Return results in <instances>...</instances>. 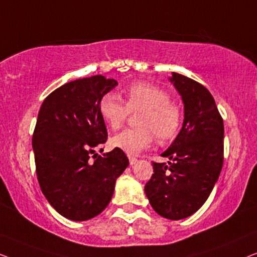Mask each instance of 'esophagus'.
<instances>
[{"label": "esophagus", "mask_w": 257, "mask_h": 257, "mask_svg": "<svg viewBox=\"0 0 257 257\" xmlns=\"http://www.w3.org/2000/svg\"><path fill=\"white\" fill-rule=\"evenodd\" d=\"M129 163L130 165H135L137 163V158L134 156H129Z\"/></svg>", "instance_id": "34e87169"}]
</instances>
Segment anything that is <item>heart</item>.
<instances>
[{
	"instance_id": "obj_1",
	"label": "heart",
	"mask_w": 257,
	"mask_h": 257,
	"mask_svg": "<svg viewBox=\"0 0 257 257\" xmlns=\"http://www.w3.org/2000/svg\"><path fill=\"white\" fill-rule=\"evenodd\" d=\"M123 95L125 103L115 93H106L97 104L102 121L113 130L121 127L129 111L143 109L137 122L140 128L116 134L110 140L111 147L135 155L148 149L156 136L161 143L176 139L182 128L183 113L168 92L150 82H135L123 89Z\"/></svg>"
}]
</instances>
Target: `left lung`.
I'll return each instance as SVG.
<instances>
[{
  "label": "left lung",
  "mask_w": 257,
  "mask_h": 257,
  "mask_svg": "<svg viewBox=\"0 0 257 257\" xmlns=\"http://www.w3.org/2000/svg\"><path fill=\"white\" fill-rule=\"evenodd\" d=\"M184 103L178 136L162 156L169 165L153 163L144 191L158 214L170 220L192 215L207 200L223 163V121L205 86L173 72L170 78Z\"/></svg>",
  "instance_id": "obj_1"
}]
</instances>
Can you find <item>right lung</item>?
<instances>
[{"label":"right lung","mask_w":257,"mask_h":257,"mask_svg":"<svg viewBox=\"0 0 257 257\" xmlns=\"http://www.w3.org/2000/svg\"><path fill=\"white\" fill-rule=\"evenodd\" d=\"M116 85L103 75L78 79L49 94L39 109L32 136L39 186L50 205L73 221L92 219L107 207L129 165L116 148L89 158L108 136L99 100Z\"/></svg>","instance_id":"1"}]
</instances>
